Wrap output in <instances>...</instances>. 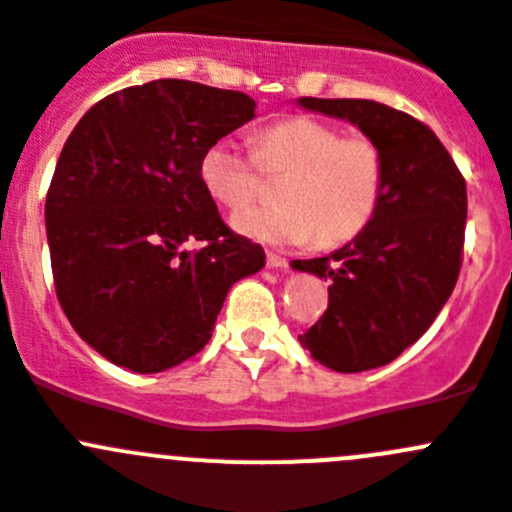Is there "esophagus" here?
<instances>
[{
    "mask_svg": "<svg viewBox=\"0 0 512 512\" xmlns=\"http://www.w3.org/2000/svg\"><path fill=\"white\" fill-rule=\"evenodd\" d=\"M267 267H272V270H288V260L280 255H272V252H267Z\"/></svg>",
    "mask_w": 512,
    "mask_h": 512,
    "instance_id": "obj_1",
    "label": "esophagus"
}]
</instances>
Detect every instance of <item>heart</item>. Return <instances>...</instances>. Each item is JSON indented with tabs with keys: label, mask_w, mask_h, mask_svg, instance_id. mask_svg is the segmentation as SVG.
<instances>
[{
	"label": "heart",
	"mask_w": 512,
	"mask_h": 512,
	"mask_svg": "<svg viewBox=\"0 0 512 512\" xmlns=\"http://www.w3.org/2000/svg\"><path fill=\"white\" fill-rule=\"evenodd\" d=\"M262 169L285 174L278 207L245 209L232 227L272 247H298L315 237L341 245L356 237L376 214L384 191V156L369 136L343 131L315 118H290L257 138ZM199 179L224 209H240L255 197V159L232 138H219L202 154Z\"/></svg>",
	"instance_id": "b5f03b06"
}]
</instances>
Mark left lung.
Returning <instances> with one entry per match:
<instances>
[{"label": "left lung", "mask_w": 512, "mask_h": 512, "mask_svg": "<svg viewBox=\"0 0 512 512\" xmlns=\"http://www.w3.org/2000/svg\"><path fill=\"white\" fill-rule=\"evenodd\" d=\"M305 111L348 121L384 156V191L371 222L341 250L295 260L328 278V310L300 336L315 361L341 374L386 366L424 336L462 265L467 189L447 148L417 118L364 98H298Z\"/></svg>", "instance_id": "8db88e82"}]
</instances>
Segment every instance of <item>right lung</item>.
I'll return each mask as SVG.
<instances>
[{"label": "right lung", "mask_w": 512, "mask_h": 512, "mask_svg": "<svg viewBox=\"0 0 512 512\" xmlns=\"http://www.w3.org/2000/svg\"><path fill=\"white\" fill-rule=\"evenodd\" d=\"M252 118L245 93L151 80L95 103L62 146L45 202L52 278L111 364L159 374L199 353L229 288L265 267L199 179L204 151Z\"/></svg>", "instance_id": "right-lung-1"}]
</instances>
